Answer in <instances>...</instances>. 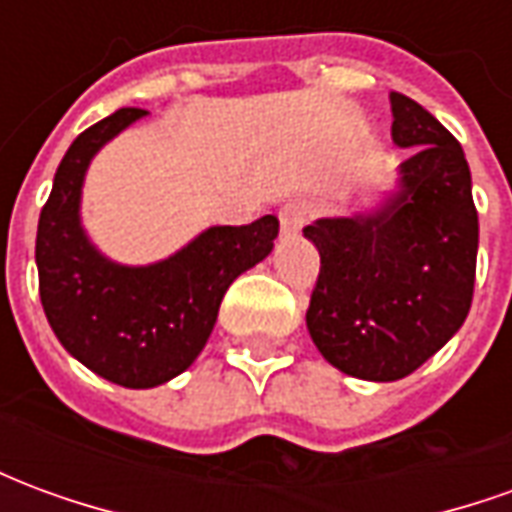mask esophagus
<instances>
[{
	"label": "esophagus",
	"instance_id": "esophagus-1",
	"mask_svg": "<svg viewBox=\"0 0 512 512\" xmlns=\"http://www.w3.org/2000/svg\"><path fill=\"white\" fill-rule=\"evenodd\" d=\"M312 216V202L307 200H290L279 208V224H282V233H299L304 224L310 222Z\"/></svg>",
	"mask_w": 512,
	"mask_h": 512
}]
</instances>
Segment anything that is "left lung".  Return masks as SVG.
Segmentation results:
<instances>
[{"label": "left lung", "mask_w": 512, "mask_h": 512, "mask_svg": "<svg viewBox=\"0 0 512 512\" xmlns=\"http://www.w3.org/2000/svg\"><path fill=\"white\" fill-rule=\"evenodd\" d=\"M389 101L395 145L414 147L400 164V191L376 213L304 227L321 255L307 307L312 343L365 381L406 378L461 329L480 238L458 139L408 95Z\"/></svg>", "instance_id": "obj_1"}]
</instances>
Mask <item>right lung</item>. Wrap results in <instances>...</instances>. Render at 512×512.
<instances>
[{
    "label": "right lung",
    "mask_w": 512,
    "mask_h": 512,
    "mask_svg": "<svg viewBox=\"0 0 512 512\" xmlns=\"http://www.w3.org/2000/svg\"><path fill=\"white\" fill-rule=\"evenodd\" d=\"M145 109L126 106L73 139L38 222L40 304L62 348L112 384L150 389L180 376L213 332L224 293L274 249L277 216L211 227L178 255L142 268L98 255L79 197L90 158Z\"/></svg>",
    "instance_id": "1"
}]
</instances>
